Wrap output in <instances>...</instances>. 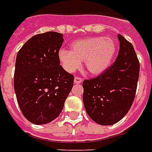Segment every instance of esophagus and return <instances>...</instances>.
Instances as JSON below:
<instances>
[{
  "label": "esophagus",
  "mask_w": 152,
  "mask_h": 152,
  "mask_svg": "<svg viewBox=\"0 0 152 152\" xmlns=\"http://www.w3.org/2000/svg\"><path fill=\"white\" fill-rule=\"evenodd\" d=\"M82 81H83V79L80 78V77H79V76H76L74 79V83H82Z\"/></svg>",
  "instance_id": "1"
}]
</instances>
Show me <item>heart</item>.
<instances>
[{
  "instance_id": "b5f03b06",
  "label": "heart",
  "mask_w": 152,
  "mask_h": 152,
  "mask_svg": "<svg viewBox=\"0 0 152 152\" xmlns=\"http://www.w3.org/2000/svg\"><path fill=\"white\" fill-rule=\"evenodd\" d=\"M117 51L115 42L111 38L91 37L80 39L71 45V50H61L58 58L67 72H73L84 62L91 75H99L108 69Z\"/></svg>"
}]
</instances>
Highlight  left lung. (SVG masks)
<instances>
[{"mask_svg": "<svg viewBox=\"0 0 152 152\" xmlns=\"http://www.w3.org/2000/svg\"><path fill=\"white\" fill-rule=\"evenodd\" d=\"M120 49L115 61L95 78L83 82V100L94 121L110 125L121 120L131 108L139 80L140 62L134 48L118 34Z\"/></svg>", "mask_w": 152, "mask_h": 152, "instance_id": "left-lung-1", "label": "left lung"}]
</instances>
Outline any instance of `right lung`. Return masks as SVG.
<instances>
[{
  "mask_svg": "<svg viewBox=\"0 0 152 152\" xmlns=\"http://www.w3.org/2000/svg\"><path fill=\"white\" fill-rule=\"evenodd\" d=\"M63 34L34 35L16 56L14 89L20 110L30 122L47 124L57 118L73 87L74 76L60 64Z\"/></svg>",
  "mask_w": 152,
  "mask_h": 152,
  "instance_id": "obj_1",
  "label": "right lung"
}]
</instances>
